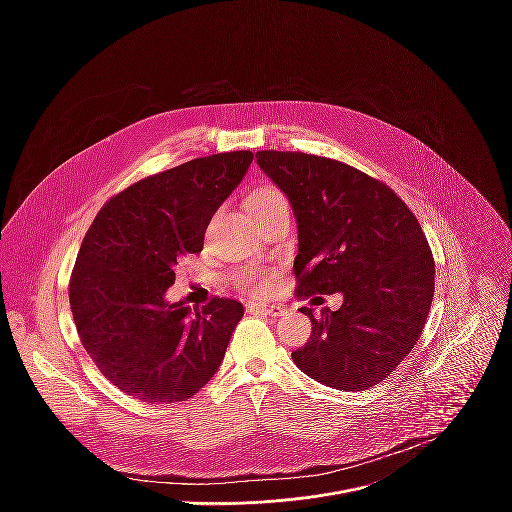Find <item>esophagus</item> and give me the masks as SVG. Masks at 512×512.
Instances as JSON below:
<instances>
[{"label":"esophagus","mask_w":512,"mask_h":512,"mask_svg":"<svg viewBox=\"0 0 512 512\" xmlns=\"http://www.w3.org/2000/svg\"><path fill=\"white\" fill-rule=\"evenodd\" d=\"M247 310L249 312H259V314H265V316H273V318H277V316H283L285 314V308L283 306H277V304H257V302H251L249 306H247Z\"/></svg>","instance_id":"1"}]
</instances>
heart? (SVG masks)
Wrapping results in <instances>:
<instances>
[{"label": "heart", "mask_w": 512, "mask_h": 512, "mask_svg": "<svg viewBox=\"0 0 512 512\" xmlns=\"http://www.w3.org/2000/svg\"><path fill=\"white\" fill-rule=\"evenodd\" d=\"M285 204L283 194L269 184H261L257 188H253L247 196V210L249 212H261V210H269L273 206ZM241 285L251 291V294H265V291L271 287V279L267 273L259 271V269H249L243 273L241 277Z\"/></svg>", "instance_id": "b5f03b06"}]
</instances>
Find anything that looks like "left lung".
Segmentation results:
<instances>
[{"label":"left lung","mask_w":512,"mask_h":512,"mask_svg":"<svg viewBox=\"0 0 512 512\" xmlns=\"http://www.w3.org/2000/svg\"><path fill=\"white\" fill-rule=\"evenodd\" d=\"M257 164L296 214V296H342L318 318L302 308L312 336L291 358L338 391L379 385L417 344L433 300L435 265L417 218L389 186L342 162L267 150Z\"/></svg>","instance_id":"1"}]
</instances>
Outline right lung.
Returning a JSON list of instances; mask_svg holds the SVG:
<instances>
[{
	"mask_svg": "<svg viewBox=\"0 0 512 512\" xmlns=\"http://www.w3.org/2000/svg\"><path fill=\"white\" fill-rule=\"evenodd\" d=\"M251 152L196 158L113 196L87 231L68 300L87 354L123 393L186 401L221 367L243 318L235 300L170 304L174 267L200 253L212 214L241 184Z\"/></svg>",
	"mask_w": 512,
	"mask_h": 512,
	"instance_id": "add662e5",
	"label": "right lung"
}]
</instances>
